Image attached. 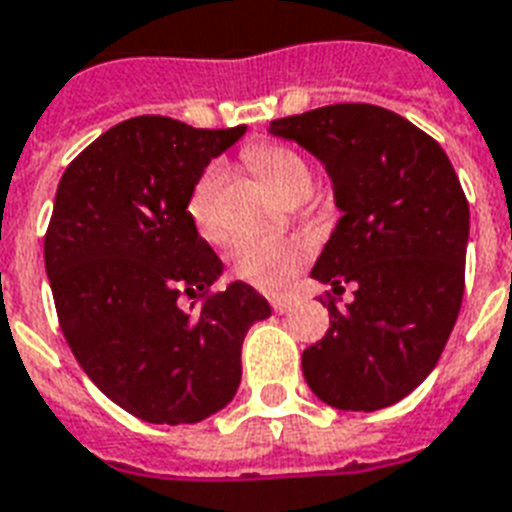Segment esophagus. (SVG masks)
<instances>
[{
  "mask_svg": "<svg viewBox=\"0 0 512 512\" xmlns=\"http://www.w3.org/2000/svg\"><path fill=\"white\" fill-rule=\"evenodd\" d=\"M270 307H273V313H286L289 307H292V299H284V297H273L270 299Z\"/></svg>",
  "mask_w": 512,
  "mask_h": 512,
  "instance_id": "34e87169",
  "label": "esophagus"
}]
</instances>
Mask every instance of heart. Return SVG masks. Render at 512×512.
<instances>
[{
	"label": "heart",
	"mask_w": 512,
	"mask_h": 512,
	"mask_svg": "<svg viewBox=\"0 0 512 512\" xmlns=\"http://www.w3.org/2000/svg\"><path fill=\"white\" fill-rule=\"evenodd\" d=\"M242 160L257 176L263 178L278 197H292L299 191L313 189V170L297 149L286 144H270V141H257L242 149ZM226 173L220 165L210 168L197 178L191 186L189 199H186V213L199 234L207 242H223L228 236V226L220 213V191H223ZM310 257V244L305 239L289 236H242L231 255V270L236 278L247 284L263 289V292H284L299 265Z\"/></svg>",
	"instance_id": "heart-1"
}]
</instances>
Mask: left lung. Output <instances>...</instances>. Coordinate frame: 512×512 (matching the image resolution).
I'll list each match as a JSON object with an SVG mask.
<instances>
[{"instance_id": "obj_1", "label": "left lung", "mask_w": 512, "mask_h": 512, "mask_svg": "<svg viewBox=\"0 0 512 512\" xmlns=\"http://www.w3.org/2000/svg\"><path fill=\"white\" fill-rule=\"evenodd\" d=\"M326 165L342 220L313 278L328 294L321 342L302 352L307 386L326 405L373 413L400 402L434 371L465 289L468 199L439 141L365 102L270 120Z\"/></svg>"}]
</instances>
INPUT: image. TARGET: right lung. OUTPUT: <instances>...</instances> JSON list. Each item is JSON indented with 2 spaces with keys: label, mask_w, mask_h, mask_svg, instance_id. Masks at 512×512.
<instances>
[{
  "label": "right lung",
  "mask_w": 512,
  "mask_h": 512,
  "mask_svg": "<svg viewBox=\"0 0 512 512\" xmlns=\"http://www.w3.org/2000/svg\"><path fill=\"white\" fill-rule=\"evenodd\" d=\"M247 126L139 115L91 141L57 186L44 265L86 376L147 423H199L234 400L249 326L268 299L234 281L186 213L191 186ZM186 293L200 307L181 311Z\"/></svg>",
  "instance_id": "right-lung-1"
}]
</instances>
